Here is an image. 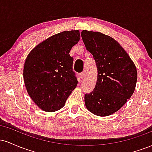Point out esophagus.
<instances>
[{
  "instance_id": "esophagus-1",
  "label": "esophagus",
  "mask_w": 152,
  "mask_h": 152,
  "mask_svg": "<svg viewBox=\"0 0 152 152\" xmlns=\"http://www.w3.org/2000/svg\"><path fill=\"white\" fill-rule=\"evenodd\" d=\"M84 76H85V74H84V72H81V73H80L79 74V76H80V78H84Z\"/></svg>"
}]
</instances>
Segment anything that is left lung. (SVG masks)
I'll return each instance as SVG.
<instances>
[{"label": "left lung", "instance_id": "obj_1", "mask_svg": "<svg viewBox=\"0 0 152 152\" xmlns=\"http://www.w3.org/2000/svg\"><path fill=\"white\" fill-rule=\"evenodd\" d=\"M81 37L98 71L94 91L85 94V105L92 114L109 116L121 109L134 94L137 68L126 50L111 36L83 30Z\"/></svg>", "mask_w": 152, "mask_h": 152}]
</instances>
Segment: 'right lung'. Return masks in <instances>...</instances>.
Returning <instances> with one entry per match:
<instances>
[{
    "label": "right lung",
    "instance_id": "add662e5",
    "mask_svg": "<svg viewBox=\"0 0 152 152\" xmlns=\"http://www.w3.org/2000/svg\"><path fill=\"white\" fill-rule=\"evenodd\" d=\"M79 40V31H63L40 43L27 56L24 83L31 99L43 111L61 109L77 86L69 52Z\"/></svg>",
    "mask_w": 152,
    "mask_h": 152
}]
</instances>
